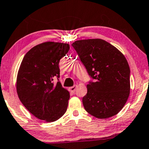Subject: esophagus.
Wrapping results in <instances>:
<instances>
[{
    "instance_id": "34e87169",
    "label": "esophagus",
    "mask_w": 149,
    "mask_h": 149,
    "mask_svg": "<svg viewBox=\"0 0 149 149\" xmlns=\"http://www.w3.org/2000/svg\"><path fill=\"white\" fill-rule=\"evenodd\" d=\"M77 85H74V86H72V87H70V88H69L70 91L71 93H74L75 92V91H76V89H77Z\"/></svg>"
}]
</instances>
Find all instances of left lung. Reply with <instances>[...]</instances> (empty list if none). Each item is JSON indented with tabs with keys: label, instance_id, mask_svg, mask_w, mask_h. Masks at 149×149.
Here are the masks:
<instances>
[{
	"label": "left lung",
	"instance_id": "obj_1",
	"mask_svg": "<svg viewBox=\"0 0 149 149\" xmlns=\"http://www.w3.org/2000/svg\"><path fill=\"white\" fill-rule=\"evenodd\" d=\"M72 46L88 74L96 80L87 85L83 97L85 110L100 119L116 115L130 95V70L124 54L101 39L75 41Z\"/></svg>",
	"mask_w": 149,
	"mask_h": 149
}]
</instances>
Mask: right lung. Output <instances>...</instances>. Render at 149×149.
Here are the masks:
<instances>
[{"instance_id": "obj_1", "label": "right lung", "mask_w": 149, "mask_h": 149, "mask_svg": "<svg viewBox=\"0 0 149 149\" xmlns=\"http://www.w3.org/2000/svg\"><path fill=\"white\" fill-rule=\"evenodd\" d=\"M70 46L64 43L47 42L28 51L21 62L17 77L19 100L30 113L47 122L56 121L67 109L70 93L60 81L59 62Z\"/></svg>"}]
</instances>
